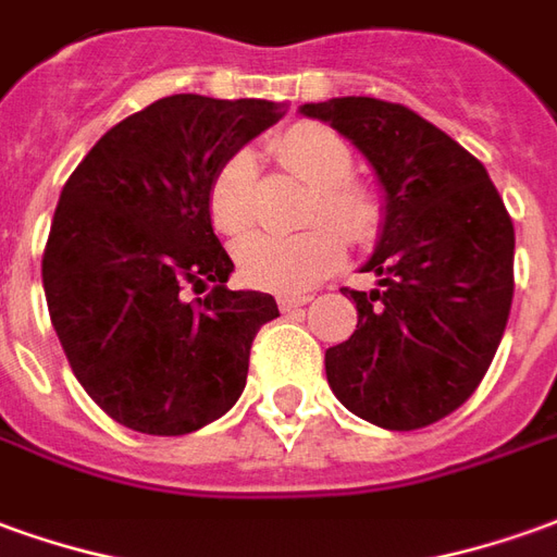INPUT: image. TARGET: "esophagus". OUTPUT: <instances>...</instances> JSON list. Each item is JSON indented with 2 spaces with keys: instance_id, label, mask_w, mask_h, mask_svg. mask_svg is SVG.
Returning <instances> with one entry per match:
<instances>
[{
  "instance_id": "1",
  "label": "esophagus",
  "mask_w": 557,
  "mask_h": 557,
  "mask_svg": "<svg viewBox=\"0 0 557 557\" xmlns=\"http://www.w3.org/2000/svg\"><path fill=\"white\" fill-rule=\"evenodd\" d=\"M309 300H312L309 294H282V297H278V309H282V312H294V309H300V306H306Z\"/></svg>"
}]
</instances>
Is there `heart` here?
<instances>
[{
  "instance_id": "b5f03b06",
  "label": "heart",
  "mask_w": 557,
  "mask_h": 557,
  "mask_svg": "<svg viewBox=\"0 0 557 557\" xmlns=\"http://www.w3.org/2000/svg\"><path fill=\"white\" fill-rule=\"evenodd\" d=\"M270 154L287 175L312 187L300 236H255L239 245L242 275L267 290H302L336 270L345 239L363 245L382 224L379 197L351 178L355 154L330 126L302 121L270 141ZM209 218L227 239H245L257 224V169L248 154L227 157L209 182Z\"/></svg>"
}]
</instances>
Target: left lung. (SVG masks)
Returning a JSON list of instances; mask_svg holds the SVG:
<instances>
[{
    "label": "left lung",
    "instance_id": "8db88e82",
    "mask_svg": "<svg viewBox=\"0 0 557 557\" xmlns=\"http://www.w3.org/2000/svg\"><path fill=\"white\" fill-rule=\"evenodd\" d=\"M358 145L385 187V227L348 290L358 330L324 355L345 409L385 431L451 416L488 373L512 306L516 230L485 166L400 102L343 96L302 106Z\"/></svg>",
    "mask_w": 557,
    "mask_h": 557
}]
</instances>
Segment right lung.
I'll list each match as a JSON object with an SVG mask.
<instances>
[{
    "instance_id": "add662e5",
    "label": "right lung",
    "mask_w": 557,
    "mask_h": 557,
    "mask_svg": "<svg viewBox=\"0 0 557 557\" xmlns=\"http://www.w3.org/2000/svg\"><path fill=\"white\" fill-rule=\"evenodd\" d=\"M278 117L267 99L166 96L111 126L63 184L41 257L48 312L81 388L129 431L182 436L239 400L278 306L227 287L209 182Z\"/></svg>"
}]
</instances>
